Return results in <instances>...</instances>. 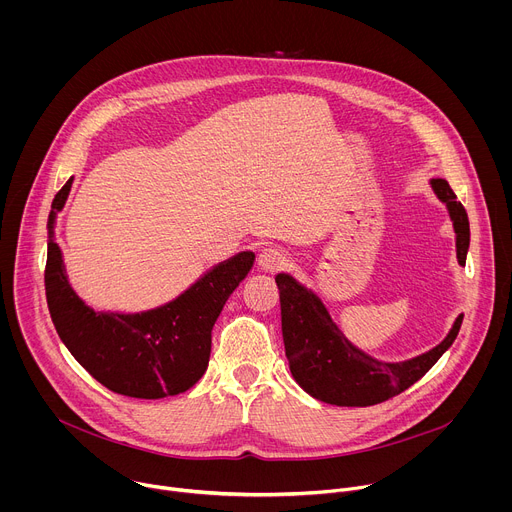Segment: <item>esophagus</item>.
<instances>
[{
    "mask_svg": "<svg viewBox=\"0 0 512 512\" xmlns=\"http://www.w3.org/2000/svg\"><path fill=\"white\" fill-rule=\"evenodd\" d=\"M285 265V255L283 251L275 249V247H267L259 253L257 257V267L261 271H267V273H273V271H279L281 267Z\"/></svg>",
    "mask_w": 512,
    "mask_h": 512,
    "instance_id": "1",
    "label": "esophagus"
}]
</instances>
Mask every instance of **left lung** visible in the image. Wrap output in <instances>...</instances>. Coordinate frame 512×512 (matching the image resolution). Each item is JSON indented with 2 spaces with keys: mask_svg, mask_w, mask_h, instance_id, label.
Wrapping results in <instances>:
<instances>
[{
  "mask_svg": "<svg viewBox=\"0 0 512 512\" xmlns=\"http://www.w3.org/2000/svg\"><path fill=\"white\" fill-rule=\"evenodd\" d=\"M433 194L446 204L456 233V257L466 265L470 223L462 202L442 178L429 180ZM281 302V332L291 377L314 399L338 407H369L383 403L417 383L456 340L462 314L448 336L431 350L399 360H379L354 346L334 324L326 304L314 289L289 273H277Z\"/></svg>",
  "mask_w": 512,
  "mask_h": 512,
  "instance_id": "1",
  "label": "left lung"
}]
</instances>
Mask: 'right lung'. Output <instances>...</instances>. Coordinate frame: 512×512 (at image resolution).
<instances>
[{
  "label": "right lung",
  "instance_id": "add662e5",
  "mask_svg": "<svg viewBox=\"0 0 512 512\" xmlns=\"http://www.w3.org/2000/svg\"><path fill=\"white\" fill-rule=\"evenodd\" d=\"M72 180L60 188L48 214L46 302L52 324L77 362L113 393L162 399L194 387L210 358V332L225 302L247 277L255 255L241 251L200 275L172 302L133 314L97 312L72 289L58 243L56 214Z\"/></svg>",
  "mask_w": 512,
  "mask_h": 512
}]
</instances>
